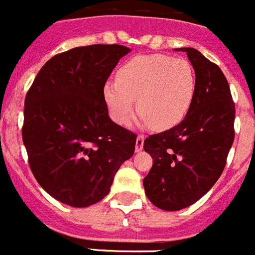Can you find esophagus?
Listing matches in <instances>:
<instances>
[{"instance_id":"obj_1","label":"esophagus","mask_w":255,"mask_h":255,"mask_svg":"<svg viewBox=\"0 0 255 255\" xmlns=\"http://www.w3.org/2000/svg\"><path fill=\"white\" fill-rule=\"evenodd\" d=\"M143 144H144V135L139 134L138 138H136V143H135V149L136 152H140L143 149Z\"/></svg>"}]
</instances>
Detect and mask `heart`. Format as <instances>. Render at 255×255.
<instances>
[{
  "instance_id": "b5f03b06",
  "label": "heart",
  "mask_w": 255,
  "mask_h": 255,
  "mask_svg": "<svg viewBox=\"0 0 255 255\" xmlns=\"http://www.w3.org/2000/svg\"><path fill=\"white\" fill-rule=\"evenodd\" d=\"M195 94V73L184 58L153 53L130 58L117 70L116 82L107 83L103 96L112 119L126 125L135 100L145 123L157 130L176 126L185 117Z\"/></svg>"
}]
</instances>
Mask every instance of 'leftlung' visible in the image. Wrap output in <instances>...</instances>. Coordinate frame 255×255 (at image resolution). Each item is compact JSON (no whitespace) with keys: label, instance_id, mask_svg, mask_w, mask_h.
<instances>
[{"label":"left lung","instance_id":"obj_1","mask_svg":"<svg viewBox=\"0 0 255 255\" xmlns=\"http://www.w3.org/2000/svg\"><path fill=\"white\" fill-rule=\"evenodd\" d=\"M176 51L186 52L194 67V100L181 123L143 145L153 158L145 195L164 211L191 206L215 185L235 138V103L222 70L197 49Z\"/></svg>","mask_w":255,"mask_h":255}]
</instances>
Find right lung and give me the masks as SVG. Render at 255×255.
I'll list each match as a JSON object with an SVG mask.
<instances>
[{
    "label": "right lung",
    "instance_id": "add662e5",
    "mask_svg": "<svg viewBox=\"0 0 255 255\" xmlns=\"http://www.w3.org/2000/svg\"><path fill=\"white\" fill-rule=\"evenodd\" d=\"M121 44L76 47L48 60L29 88L22 141L35 180L67 206L98 203L110 193L136 135L111 121L103 88Z\"/></svg>",
    "mask_w": 255,
    "mask_h": 255
}]
</instances>
